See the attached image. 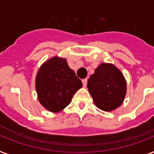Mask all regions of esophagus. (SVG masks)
I'll list each match as a JSON object with an SVG mask.
<instances>
[{
    "label": "esophagus",
    "mask_w": 154,
    "mask_h": 154,
    "mask_svg": "<svg viewBox=\"0 0 154 154\" xmlns=\"http://www.w3.org/2000/svg\"><path fill=\"white\" fill-rule=\"evenodd\" d=\"M87 82H88V79H87V78L82 80V83H83L84 87H86V85H87Z\"/></svg>",
    "instance_id": "esophagus-1"
}]
</instances>
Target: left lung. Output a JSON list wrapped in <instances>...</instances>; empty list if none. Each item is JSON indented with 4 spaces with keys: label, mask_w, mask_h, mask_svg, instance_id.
Returning <instances> with one entry per match:
<instances>
[{
    "label": "left lung",
    "mask_w": 154,
    "mask_h": 154,
    "mask_svg": "<svg viewBox=\"0 0 154 154\" xmlns=\"http://www.w3.org/2000/svg\"><path fill=\"white\" fill-rule=\"evenodd\" d=\"M87 85L95 104L105 112L119 107L125 98L127 84L124 77L112 64L99 66L89 77Z\"/></svg>",
    "instance_id": "left-lung-1"
}]
</instances>
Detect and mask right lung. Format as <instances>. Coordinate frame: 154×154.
<instances>
[{"label":"right lung","instance_id":"obj_1","mask_svg":"<svg viewBox=\"0 0 154 154\" xmlns=\"http://www.w3.org/2000/svg\"><path fill=\"white\" fill-rule=\"evenodd\" d=\"M82 82L64 58L54 57L39 69L35 80L38 100L46 109L57 112L68 106Z\"/></svg>","mask_w":154,"mask_h":154}]
</instances>
